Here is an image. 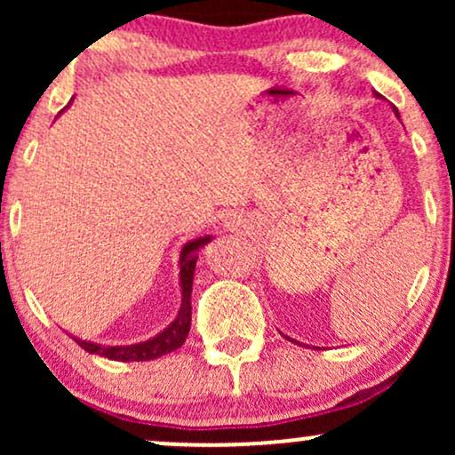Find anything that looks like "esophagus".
<instances>
[{
    "mask_svg": "<svg viewBox=\"0 0 455 455\" xmlns=\"http://www.w3.org/2000/svg\"><path fill=\"white\" fill-rule=\"evenodd\" d=\"M235 227H237V222H235V218H228V220H227V228H228V231H235Z\"/></svg>",
    "mask_w": 455,
    "mask_h": 455,
    "instance_id": "obj_1",
    "label": "esophagus"
}]
</instances>
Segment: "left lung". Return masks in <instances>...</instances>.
<instances>
[{"label":"left lung","instance_id":"obj_1","mask_svg":"<svg viewBox=\"0 0 455 455\" xmlns=\"http://www.w3.org/2000/svg\"><path fill=\"white\" fill-rule=\"evenodd\" d=\"M374 96L383 98V96H380V93H377V92H374ZM394 113H395V117H398V108H394ZM286 338H289V336H286ZM289 340H291V338H289ZM291 342H297V340H291Z\"/></svg>","mask_w":455,"mask_h":455}]
</instances>
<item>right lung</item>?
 <instances>
[{"mask_svg": "<svg viewBox=\"0 0 455 455\" xmlns=\"http://www.w3.org/2000/svg\"><path fill=\"white\" fill-rule=\"evenodd\" d=\"M212 235H205V237H198L188 242L180 252V289H181V306L180 312H177L175 321L171 323L169 327L162 329L160 333H156L154 338L145 342L137 344H124V347H111V344H98L90 340H81V338H75L78 347L83 351L92 355H100V357L113 359V362H151V359H158L162 355L175 351L181 344L186 342L188 331H190V321H192V280H195V267L198 259V250L205 243L212 242Z\"/></svg>", "mask_w": 455, "mask_h": 455, "instance_id": "obj_1", "label": "right lung"}]
</instances>
